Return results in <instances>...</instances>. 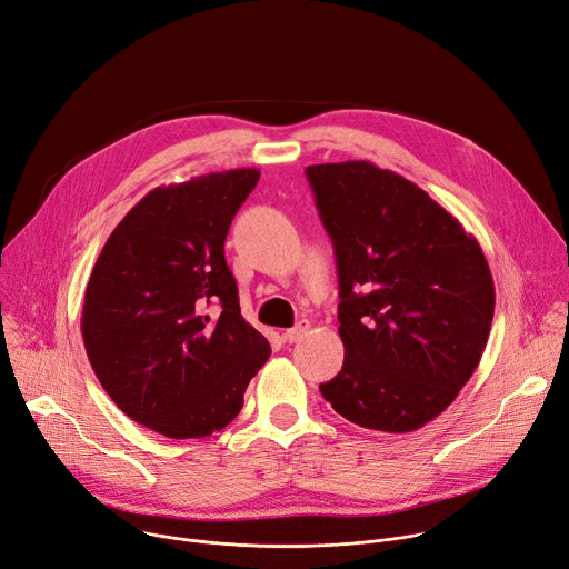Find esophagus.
<instances>
[{
  "mask_svg": "<svg viewBox=\"0 0 569 569\" xmlns=\"http://www.w3.org/2000/svg\"><path fill=\"white\" fill-rule=\"evenodd\" d=\"M309 329H311V325H309L307 320H301V322H297L295 327H290V329L283 331V340H286V343H297V340H301V338L307 336Z\"/></svg>",
  "mask_w": 569,
  "mask_h": 569,
  "instance_id": "esophagus-1",
  "label": "esophagus"
}]
</instances>
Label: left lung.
Instances as JSON below:
<instances>
[{
    "label": "left lung",
    "mask_w": 569,
    "mask_h": 569,
    "mask_svg": "<svg viewBox=\"0 0 569 569\" xmlns=\"http://www.w3.org/2000/svg\"><path fill=\"white\" fill-rule=\"evenodd\" d=\"M307 178L333 242L343 368L320 385L343 419L419 430L480 363L495 281L473 236L421 187L366 160L313 164Z\"/></svg>",
    "instance_id": "left-lung-1"
}]
</instances>
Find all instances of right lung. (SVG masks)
<instances>
[{
    "instance_id": "right-lung-1",
    "label": "right lung",
    "mask_w": 569,
    "mask_h": 569,
    "mask_svg": "<svg viewBox=\"0 0 569 569\" xmlns=\"http://www.w3.org/2000/svg\"><path fill=\"white\" fill-rule=\"evenodd\" d=\"M258 178V169H231L156 187L113 229L91 272L82 336L93 372L123 413L164 437L223 430L270 359L223 258Z\"/></svg>"
}]
</instances>
